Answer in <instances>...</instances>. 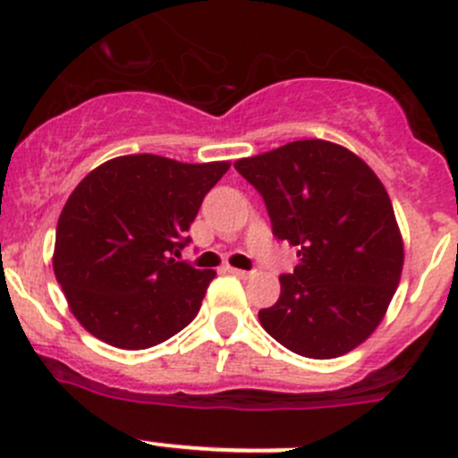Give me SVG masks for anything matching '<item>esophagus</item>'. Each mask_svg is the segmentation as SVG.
I'll return each instance as SVG.
<instances>
[{"instance_id": "1", "label": "esophagus", "mask_w": 458, "mask_h": 458, "mask_svg": "<svg viewBox=\"0 0 458 458\" xmlns=\"http://www.w3.org/2000/svg\"><path fill=\"white\" fill-rule=\"evenodd\" d=\"M225 270L230 272V275H234V276H239V279H250V275L252 272H248V270H239V267H225Z\"/></svg>"}]
</instances>
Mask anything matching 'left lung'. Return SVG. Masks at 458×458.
<instances>
[{
    "instance_id": "8db88e82",
    "label": "left lung",
    "mask_w": 458,
    "mask_h": 458,
    "mask_svg": "<svg viewBox=\"0 0 458 458\" xmlns=\"http://www.w3.org/2000/svg\"><path fill=\"white\" fill-rule=\"evenodd\" d=\"M257 188L272 234L297 246L263 330L308 359H335L368 339L403 270L392 201L370 165L339 143L301 140L234 161Z\"/></svg>"
}]
</instances>
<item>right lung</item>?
<instances>
[{"label": "right lung", "instance_id": "obj_1", "mask_svg": "<svg viewBox=\"0 0 458 458\" xmlns=\"http://www.w3.org/2000/svg\"><path fill=\"white\" fill-rule=\"evenodd\" d=\"M230 161L114 157L80 182L55 234L53 270L77 321L104 344L146 350L199 312L215 270L177 261L203 197Z\"/></svg>", "mask_w": 458, "mask_h": 458}]
</instances>
